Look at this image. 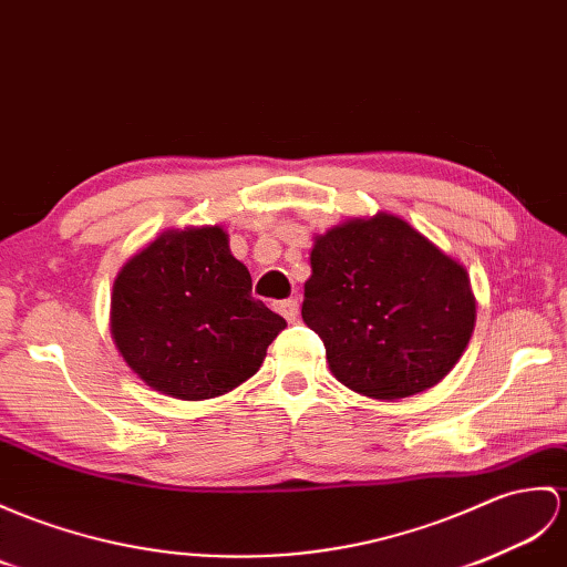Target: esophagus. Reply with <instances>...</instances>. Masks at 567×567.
<instances>
[{"label":"esophagus","instance_id":"esophagus-1","mask_svg":"<svg viewBox=\"0 0 567 567\" xmlns=\"http://www.w3.org/2000/svg\"><path fill=\"white\" fill-rule=\"evenodd\" d=\"M275 309H278V313H282L289 323H292L297 319V313H299V299L297 297H289L285 301H278V305H275Z\"/></svg>","mask_w":567,"mask_h":567}]
</instances>
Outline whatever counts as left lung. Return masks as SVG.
<instances>
[{
  "label": "left lung",
  "instance_id": "left-lung-1",
  "mask_svg": "<svg viewBox=\"0 0 567 567\" xmlns=\"http://www.w3.org/2000/svg\"><path fill=\"white\" fill-rule=\"evenodd\" d=\"M301 319L321 336L333 377L354 393L399 401L454 370L476 295L464 262L399 215L377 213L313 236Z\"/></svg>",
  "mask_w": 567,
  "mask_h": 567
}]
</instances>
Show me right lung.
Listing matches in <instances>:
<instances>
[{"label": "right lung", "mask_w": 567, "mask_h": 567, "mask_svg": "<svg viewBox=\"0 0 567 567\" xmlns=\"http://www.w3.org/2000/svg\"><path fill=\"white\" fill-rule=\"evenodd\" d=\"M285 326L251 297V275L219 224L162 231L113 282V343L171 399H217L244 384Z\"/></svg>", "instance_id": "add662e5"}]
</instances>
